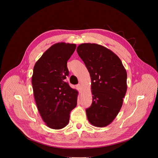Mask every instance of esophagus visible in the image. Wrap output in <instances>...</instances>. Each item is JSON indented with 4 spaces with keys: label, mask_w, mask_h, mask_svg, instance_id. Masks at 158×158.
Here are the masks:
<instances>
[{
    "label": "esophagus",
    "mask_w": 158,
    "mask_h": 158,
    "mask_svg": "<svg viewBox=\"0 0 158 158\" xmlns=\"http://www.w3.org/2000/svg\"><path fill=\"white\" fill-rule=\"evenodd\" d=\"M77 89L79 90V93H81V91H82V86H81V84H78V85H77Z\"/></svg>",
    "instance_id": "34e87169"
}]
</instances>
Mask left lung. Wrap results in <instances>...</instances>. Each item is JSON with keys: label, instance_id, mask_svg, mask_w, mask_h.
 <instances>
[{"label": "left lung", "instance_id": "1", "mask_svg": "<svg viewBox=\"0 0 158 158\" xmlns=\"http://www.w3.org/2000/svg\"><path fill=\"white\" fill-rule=\"evenodd\" d=\"M91 79L92 105L85 110L89 122L102 127L116 118L127 91V73L119 57L97 44L84 43L77 48Z\"/></svg>", "mask_w": 158, "mask_h": 158}]
</instances>
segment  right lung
<instances>
[{"mask_svg":"<svg viewBox=\"0 0 158 158\" xmlns=\"http://www.w3.org/2000/svg\"><path fill=\"white\" fill-rule=\"evenodd\" d=\"M76 48L75 44L56 43L34 67L32 84L35 103L43 121L53 129L68 124L70 112L77 105L78 92L65 81L69 75L67 62Z\"/></svg>","mask_w":158,"mask_h":158,"instance_id":"1","label":"right lung"}]
</instances>
